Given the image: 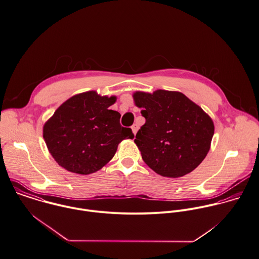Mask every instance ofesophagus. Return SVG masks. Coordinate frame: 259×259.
<instances>
[{"instance_id":"1","label":"esophagus","mask_w":259,"mask_h":259,"mask_svg":"<svg viewBox=\"0 0 259 259\" xmlns=\"http://www.w3.org/2000/svg\"><path fill=\"white\" fill-rule=\"evenodd\" d=\"M138 129H139L138 124H134V125L132 126V131H133V134H134V135H136V133H137Z\"/></svg>"}]
</instances>
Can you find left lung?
I'll list each match as a JSON object with an SVG mask.
<instances>
[{
  "instance_id": "1",
  "label": "left lung",
  "mask_w": 259,
  "mask_h": 259,
  "mask_svg": "<svg viewBox=\"0 0 259 259\" xmlns=\"http://www.w3.org/2000/svg\"><path fill=\"white\" fill-rule=\"evenodd\" d=\"M133 99L146 119L134 140L144 162L165 177L193 171L210 149L214 134L210 116L177 91H136Z\"/></svg>"
}]
</instances>
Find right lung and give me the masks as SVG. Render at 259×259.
<instances>
[{"label": "right lung", "mask_w": 259, "mask_h": 259, "mask_svg": "<svg viewBox=\"0 0 259 259\" xmlns=\"http://www.w3.org/2000/svg\"><path fill=\"white\" fill-rule=\"evenodd\" d=\"M115 96L88 91L72 96L44 124L43 137L55 161L66 170L88 175L115 155L119 143L134 138L120 125V113L109 107Z\"/></svg>", "instance_id": "add662e5"}]
</instances>
